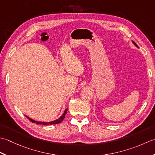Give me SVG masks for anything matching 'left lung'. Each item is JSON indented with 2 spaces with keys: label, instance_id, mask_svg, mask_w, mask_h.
<instances>
[{
  "label": "left lung",
  "instance_id": "left-lung-1",
  "mask_svg": "<svg viewBox=\"0 0 155 155\" xmlns=\"http://www.w3.org/2000/svg\"><path fill=\"white\" fill-rule=\"evenodd\" d=\"M132 43H133L134 44V45L136 46V47H138V45H137V43H136L134 41H132Z\"/></svg>",
  "mask_w": 155,
  "mask_h": 155
}]
</instances>
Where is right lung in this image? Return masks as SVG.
Wrapping results in <instances>:
<instances>
[{"label": "right lung", "mask_w": 155, "mask_h": 155, "mask_svg": "<svg viewBox=\"0 0 155 155\" xmlns=\"http://www.w3.org/2000/svg\"><path fill=\"white\" fill-rule=\"evenodd\" d=\"M67 111H68V108H66V109L64 110V113L62 114V115H61V116H60V117H59L58 119L55 120L51 121V122H39V121H35V120L31 119V118L28 117V116H26V117H27L28 119H29L31 122H32L33 123H35V124H43V125L58 124H59V123H61V121L63 120L64 119L65 116V114H66V113H67Z\"/></svg>", "instance_id": "1"}]
</instances>
